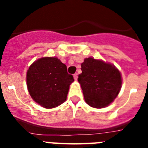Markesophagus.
Here are the masks:
<instances>
[{
    "mask_svg": "<svg viewBox=\"0 0 148 148\" xmlns=\"http://www.w3.org/2000/svg\"><path fill=\"white\" fill-rule=\"evenodd\" d=\"M73 78H74L75 80H77V78H78V74H77V73H75V74L73 75Z\"/></svg>",
    "mask_w": 148,
    "mask_h": 148,
    "instance_id": "34e87169",
    "label": "esophagus"
}]
</instances>
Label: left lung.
Segmentation results:
<instances>
[{"mask_svg": "<svg viewBox=\"0 0 148 148\" xmlns=\"http://www.w3.org/2000/svg\"><path fill=\"white\" fill-rule=\"evenodd\" d=\"M82 71L78 81L87 104L95 108L109 105L121 89L120 72L113 65L93 58L84 59Z\"/></svg>", "mask_w": 148, "mask_h": 148, "instance_id": "1", "label": "left lung"}]
</instances>
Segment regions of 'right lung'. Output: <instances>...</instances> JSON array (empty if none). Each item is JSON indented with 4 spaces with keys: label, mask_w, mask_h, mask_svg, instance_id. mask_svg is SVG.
Returning a JSON list of instances; mask_svg holds the SVG:
<instances>
[{
    "label": "right lung",
    "mask_w": 148,
    "mask_h": 148,
    "mask_svg": "<svg viewBox=\"0 0 148 148\" xmlns=\"http://www.w3.org/2000/svg\"><path fill=\"white\" fill-rule=\"evenodd\" d=\"M73 76L66 66L54 57L37 60L29 68L27 84L31 97L45 108H53L66 101Z\"/></svg>",
    "instance_id": "1"
}]
</instances>
